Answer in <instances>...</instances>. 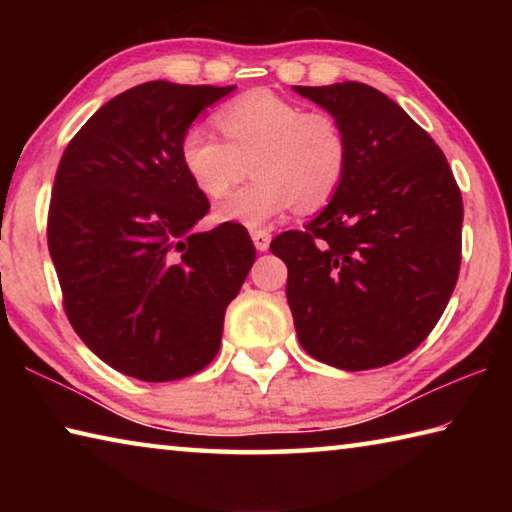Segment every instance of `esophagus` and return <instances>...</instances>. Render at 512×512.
Returning a JSON list of instances; mask_svg holds the SVG:
<instances>
[{
	"mask_svg": "<svg viewBox=\"0 0 512 512\" xmlns=\"http://www.w3.org/2000/svg\"><path fill=\"white\" fill-rule=\"evenodd\" d=\"M250 237H253V244H255L259 253L268 250V244H271V235H268L266 230H253V232H250Z\"/></svg>",
	"mask_w": 512,
	"mask_h": 512,
	"instance_id": "34e87169",
	"label": "esophagus"
}]
</instances>
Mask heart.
Segmentation results:
<instances>
[{"mask_svg":"<svg viewBox=\"0 0 512 512\" xmlns=\"http://www.w3.org/2000/svg\"><path fill=\"white\" fill-rule=\"evenodd\" d=\"M225 140L201 126L189 128L180 142V160L198 192L221 198L216 221L259 228L298 207L311 214L327 207L343 187L350 169V140L329 112H309L296 101L268 90L232 99L216 115Z\"/></svg>","mask_w":512,"mask_h":512,"instance_id":"b5f03b06","label":"heart"}]
</instances>
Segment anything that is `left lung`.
I'll use <instances>...</instances> for the list:
<instances>
[{
    "label": "left lung",
    "mask_w": 512,
    "mask_h": 512,
    "mask_svg": "<svg viewBox=\"0 0 512 512\" xmlns=\"http://www.w3.org/2000/svg\"><path fill=\"white\" fill-rule=\"evenodd\" d=\"M341 121L350 169L305 230L271 241L289 268L298 341L341 370L406 357L443 316L461 268L463 198L445 153L366 83L293 85Z\"/></svg>",
    "instance_id": "obj_1"
}]
</instances>
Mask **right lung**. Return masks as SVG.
<instances>
[{
    "label": "right lung",
    "mask_w": 512,
    "mask_h": 512,
    "mask_svg": "<svg viewBox=\"0 0 512 512\" xmlns=\"http://www.w3.org/2000/svg\"><path fill=\"white\" fill-rule=\"evenodd\" d=\"M235 90L149 81L85 121L60 158L47 244L81 341L128 377L194 375L221 348L255 246L244 225H194L210 210L180 160L205 108Z\"/></svg>",
    "instance_id": "add662e5"
}]
</instances>
